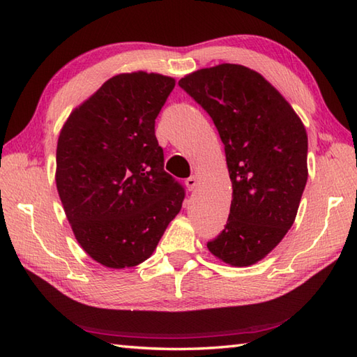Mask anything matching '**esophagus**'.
<instances>
[{
	"label": "esophagus",
	"instance_id": "obj_1",
	"mask_svg": "<svg viewBox=\"0 0 357 357\" xmlns=\"http://www.w3.org/2000/svg\"><path fill=\"white\" fill-rule=\"evenodd\" d=\"M185 185H187L188 190L193 192L195 188H196V185H198V178H196V176H190V178H187V179H185Z\"/></svg>",
	"mask_w": 357,
	"mask_h": 357
}]
</instances>
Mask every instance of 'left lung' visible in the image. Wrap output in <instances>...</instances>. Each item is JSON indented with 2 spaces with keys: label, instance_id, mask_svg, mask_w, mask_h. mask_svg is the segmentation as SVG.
I'll list each match as a JSON object with an SVG mask.
<instances>
[{
  "label": "left lung",
  "instance_id": "obj_1",
  "mask_svg": "<svg viewBox=\"0 0 357 357\" xmlns=\"http://www.w3.org/2000/svg\"><path fill=\"white\" fill-rule=\"evenodd\" d=\"M178 84L213 119L233 187L227 224L207 247L227 264L248 267L294 222L308 178L305 127L284 96L248 67L219 64Z\"/></svg>",
  "mask_w": 357,
  "mask_h": 357
}]
</instances>
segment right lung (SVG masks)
<instances>
[{
  "mask_svg": "<svg viewBox=\"0 0 357 357\" xmlns=\"http://www.w3.org/2000/svg\"><path fill=\"white\" fill-rule=\"evenodd\" d=\"M173 89L174 79L158 73L116 75L59 133V198L79 245L105 267L146 261L183 207L185 188L164 170L155 135Z\"/></svg>",
  "mask_w": 357,
  "mask_h": 357,
  "instance_id": "add662e5",
  "label": "right lung"
}]
</instances>
